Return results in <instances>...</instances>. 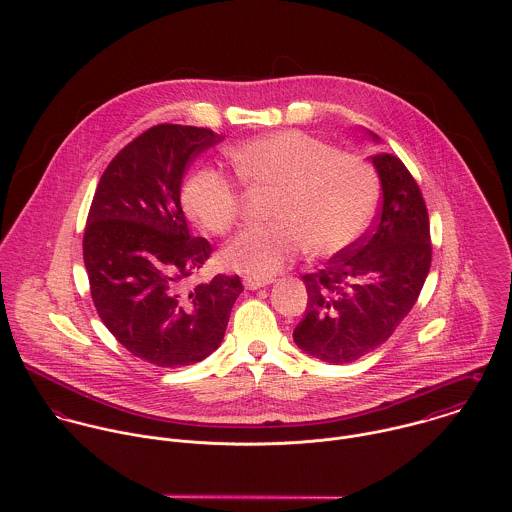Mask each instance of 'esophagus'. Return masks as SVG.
<instances>
[{"label":"esophagus","instance_id":"34e87169","mask_svg":"<svg viewBox=\"0 0 512 512\" xmlns=\"http://www.w3.org/2000/svg\"><path fill=\"white\" fill-rule=\"evenodd\" d=\"M270 282H264V280H254V278H246L244 280V286L246 290H260V288H266Z\"/></svg>","mask_w":512,"mask_h":512}]
</instances>
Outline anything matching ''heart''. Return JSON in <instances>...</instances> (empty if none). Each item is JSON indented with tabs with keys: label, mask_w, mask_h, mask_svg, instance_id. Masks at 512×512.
<instances>
[{
	"label": "heart",
	"mask_w": 512,
	"mask_h": 512,
	"mask_svg": "<svg viewBox=\"0 0 512 512\" xmlns=\"http://www.w3.org/2000/svg\"><path fill=\"white\" fill-rule=\"evenodd\" d=\"M240 181L274 191L266 226L242 230L222 252L224 264L248 278L270 280L307 246L327 258L353 246L378 201L374 169L305 132L260 136L230 151ZM185 213L207 232L226 234L240 215L238 185L215 167H201L181 191Z\"/></svg>",
	"instance_id": "b5f03b06"
}]
</instances>
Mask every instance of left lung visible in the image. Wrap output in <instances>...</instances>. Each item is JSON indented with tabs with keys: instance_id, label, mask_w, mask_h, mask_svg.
I'll return each instance as SVG.
<instances>
[{
	"instance_id": "1",
	"label": "left lung",
	"mask_w": 512,
	"mask_h": 512,
	"mask_svg": "<svg viewBox=\"0 0 512 512\" xmlns=\"http://www.w3.org/2000/svg\"><path fill=\"white\" fill-rule=\"evenodd\" d=\"M370 159L382 185L374 224L325 270L301 276L307 309L293 341L333 365L361 359L396 331L418 301L432 264L430 217L416 179L392 153Z\"/></svg>"
}]
</instances>
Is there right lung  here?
<instances>
[{
  "instance_id": "1",
  "label": "right lung",
  "mask_w": 512,
  "mask_h": 512,
  "mask_svg": "<svg viewBox=\"0 0 512 512\" xmlns=\"http://www.w3.org/2000/svg\"><path fill=\"white\" fill-rule=\"evenodd\" d=\"M220 136L157 124L102 173L84 228L82 256L98 317L134 357L163 368L195 365L222 343L238 276L189 286L213 246L191 236L181 209L187 163Z\"/></svg>"
}]
</instances>
